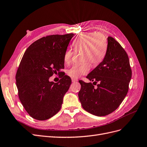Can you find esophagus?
Wrapping results in <instances>:
<instances>
[{"mask_svg":"<svg viewBox=\"0 0 147 147\" xmlns=\"http://www.w3.org/2000/svg\"><path fill=\"white\" fill-rule=\"evenodd\" d=\"M77 81H78V80H77V79L72 78V82H77Z\"/></svg>","mask_w":147,"mask_h":147,"instance_id":"1","label":"esophagus"}]
</instances>
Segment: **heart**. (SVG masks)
Masks as SVG:
<instances>
[{
    "label": "heart",
    "instance_id": "b5f03b06",
    "mask_svg": "<svg viewBox=\"0 0 147 147\" xmlns=\"http://www.w3.org/2000/svg\"><path fill=\"white\" fill-rule=\"evenodd\" d=\"M72 46L75 52L83 51L82 61L84 62L74 65L67 74L73 78H78L89 72L90 63L97 65L102 61L107 51V40L101 33H82L74 40ZM73 55L71 50H65L63 57L65 64L71 63Z\"/></svg>",
    "mask_w": 147,
    "mask_h": 147
}]
</instances>
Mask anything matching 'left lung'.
<instances>
[{
	"label": "left lung",
	"instance_id": "8db88e82",
	"mask_svg": "<svg viewBox=\"0 0 147 147\" xmlns=\"http://www.w3.org/2000/svg\"><path fill=\"white\" fill-rule=\"evenodd\" d=\"M132 76L129 58L121 45L111 36L108 37L105 57L86 78L94 82L80 80L81 89L78 97L82 107L97 116L113 113L123 102L128 91Z\"/></svg>",
	"mask_w": 147,
	"mask_h": 147
}]
</instances>
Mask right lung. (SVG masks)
I'll list each match as a JSON object with an SVG mask.
<instances>
[{"label": "right lung", "instance_id": "1", "mask_svg": "<svg viewBox=\"0 0 147 147\" xmlns=\"http://www.w3.org/2000/svg\"><path fill=\"white\" fill-rule=\"evenodd\" d=\"M73 33L43 37L32 44L24 53L16 75L20 101L34 119L45 120L61 108L63 97L72 83L64 75L58 83L50 82L53 74L62 73L64 54Z\"/></svg>", "mask_w": 147, "mask_h": 147}]
</instances>
